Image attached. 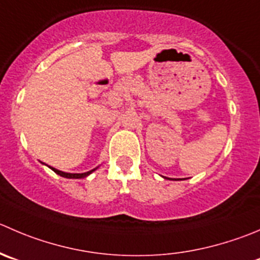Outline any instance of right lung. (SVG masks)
<instances>
[{
  "label": "right lung",
  "instance_id": "add662e5",
  "mask_svg": "<svg viewBox=\"0 0 260 260\" xmlns=\"http://www.w3.org/2000/svg\"><path fill=\"white\" fill-rule=\"evenodd\" d=\"M52 170L54 171V173H57L58 175H60V176H63V178H70V179H81V178H85V176H87L89 175V174H91L92 171L95 170H90V171H87V173H82V174H71V173H63V171H60V170H57V169H54V168H52Z\"/></svg>",
  "mask_w": 260,
  "mask_h": 260
}]
</instances>
